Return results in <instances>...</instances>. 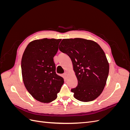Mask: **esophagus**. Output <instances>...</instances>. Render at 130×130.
I'll return each instance as SVG.
<instances>
[{
  "label": "esophagus",
  "instance_id": "obj_1",
  "mask_svg": "<svg viewBox=\"0 0 130 130\" xmlns=\"http://www.w3.org/2000/svg\"><path fill=\"white\" fill-rule=\"evenodd\" d=\"M63 76L64 77H67V73L66 72L63 74Z\"/></svg>",
  "mask_w": 130,
  "mask_h": 130
}]
</instances>
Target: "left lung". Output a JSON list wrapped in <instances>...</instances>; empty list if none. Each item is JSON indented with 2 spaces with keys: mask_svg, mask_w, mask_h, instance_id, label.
<instances>
[{
  "mask_svg": "<svg viewBox=\"0 0 130 130\" xmlns=\"http://www.w3.org/2000/svg\"><path fill=\"white\" fill-rule=\"evenodd\" d=\"M59 49L72 61L78 81L76 87L71 89L74 98L83 102L96 99L103 91L109 73L104 50L95 42L80 38L63 39Z\"/></svg>",
  "mask_w": 130,
  "mask_h": 130,
  "instance_id": "obj_1",
  "label": "left lung"
}]
</instances>
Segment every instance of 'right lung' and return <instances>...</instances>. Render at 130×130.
<instances>
[{"instance_id": "add662e5", "label": "right lung", "mask_w": 130, "mask_h": 130, "mask_svg": "<svg viewBox=\"0 0 130 130\" xmlns=\"http://www.w3.org/2000/svg\"><path fill=\"white\" fill-rule=\"evenodd\" d=\"M61 39L43 38L27 45L21 62L23 82L27 91L38 101L49 103L56 99L64 83L56 73L54 57Z\"/></svg>"}]
</instances>
